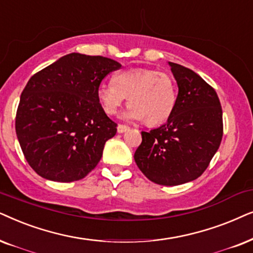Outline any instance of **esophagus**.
<instances>
[{
  "instance_id": "obj_1",
  "label": "esophagus",
  "mask_w": 253,
  "mask_h": 253,
  "mask_svg": "<svg viewBox=\"0 0 253 253\" xmlns=\"http://www.w3.org/2000/svg\"><path fill=\"white\" fill-rule=\"evenodd\" d=\"M128 129H129V127L126 126V125H121V124L118 125V132L119 133H124Z\"/></svg>"
}]
</instances>
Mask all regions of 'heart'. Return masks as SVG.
<instances>
[{
  "label": "heart",
  "instance_id": "1",
  "mask_svg": "<svg viewBox=\"0 0 253 253\" xmlns=\"http://www.w3.org/2000/svg\"><path fill=\"white\" fill-rule=\"evenodd\" d=\"M97 97L105 113L116 114L128 98L129 119L144 120L149 126L169 119L177 102V86L170 75L157 69L134 68L113 77V83H102Z\"/></svg>",
  "mask_w": 253,
  "mask_h": 253
}]
</instances>
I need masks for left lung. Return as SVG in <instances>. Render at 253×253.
Segmentation results:
<instances>
[{"mask_svg": "<svg viewBox=\"0 0 253 253\" xmlns=\"http://www.w3.org/2000/svg\"><path fill=\"white\" fill-rule=\"evenodd\" d=\"M169 65L178 84L176 106L167 124L141 132L134 160L149 180L174 186L197 179L207 169L220 147L223 120L214 87L193 70Z\"/></svg>", "mask_w": 253, "mask_h": 253, "instance_id": "obj_1", "label": "left lung"}]
</instances>
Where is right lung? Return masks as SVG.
I'll return each mask as SVG.
<instances>
[{"label": "right lung", "instance_id": "add662e5", "mask_svg": "<svg viewBox=\"0 0 253 253\" xmlns=\"http://www.w3.org/2000/svg\"><path fill=\"white\" fill-rule=\"evenodd\" d=\"M120 67L104 56L70 53L29 80L15 126L23 154L39 176L69 183L95 169L117 133L97 89Z\"/></svg>", "mask_w": 253, "mask_h": 253}]
</instances>
